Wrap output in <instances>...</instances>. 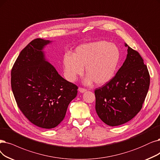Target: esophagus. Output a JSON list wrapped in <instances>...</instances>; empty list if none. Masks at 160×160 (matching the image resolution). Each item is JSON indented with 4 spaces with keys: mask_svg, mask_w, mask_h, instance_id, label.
Wrapping results in <instances>:
<instances>
[{
    "mask_svg": "<svg viewBox=\"0 0 160 160\" xmlns=\"http://www.w3.org/2000/svg\"><path fill=\"white\" fill-rule=\"evenodd\" d=\"M79 91L80 92H81V93H83V92H86L87 91V90L85 88H79Z\"/></svg>",
    "mask_w": 160,
    "mask_h": 160,
    "instance_id": "34e87169",
    "label": "esophagus"
}]
</instances>
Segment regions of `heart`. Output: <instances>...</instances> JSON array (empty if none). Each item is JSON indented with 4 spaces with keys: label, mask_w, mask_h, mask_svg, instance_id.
<instances>
[{
    "label": "heart",
    "mask_w": 160,
    "mask_h": 160,
    "mask_svg": "<svg viewBox=\"0 0 160 160\" xmlns=\"http://www.w3.org/2000/svg\"><path fill=\"white\" fill-rule=\"evenodd\" d=\"M120 60V52L116 45L105 41L82 44L77 48L73 56H63V64L66 79L71 82L83 73L87 75L84 82H93L103 85L110 82L116 75Z\"/></svg>",
    "instance_id": "1"
}]
</instances>
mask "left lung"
I'll return each mask as SVG.
<instances>
[{
    "label": "left lung",
    "mask_w": 160,
    "mask_h": 160,
    "mask_svg": "<svg viewBox=\"0 0 160 160\" xmlns=\"http://www.w3.org/2000/svg\"><path fill=\"white\" fill-rule=\"evenodd\" d=\"M128 47L127 58L116 75L94 91L95 109L106 125L118 126L132 119L142 107L150 86V75L137 51Z\"/></svg>",
    "instance_id": "8db88e82"
}]
</instances>
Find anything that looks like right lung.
<instances>
[{
    "label": "right lung",
    "mask_w": 160,
    "mask_h": 160,
    "mask_svg": "<svg viewBox=\"0 0 160 160\" xmlns=\"http://www.w3.org/2000/svg\"><path fill=\"white\" fill-rule=\"evenodd\" d=\"M52 41L36 39L19 54L11 71V87L18 108L31 122L52 129L64 119L78 86L58 74L43 49Z\"/></svg>",
    "instance_id": "add662e5"
}]
</instances>
